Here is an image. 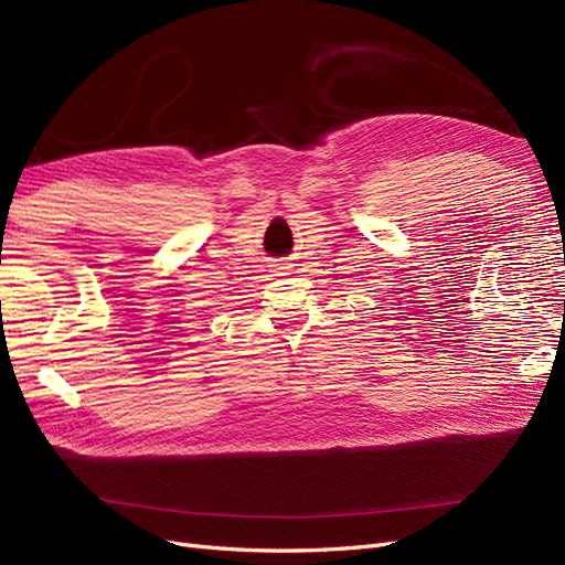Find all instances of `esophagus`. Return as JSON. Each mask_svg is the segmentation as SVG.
<instances>
[{
  "instance_id": "obj_1",
  "label": "esophagus",
  "mask_w": 565,
  "mask_h": 565,
  "mask_svg": "<svg viewBox=\"0 0 565 565\" xmlns=\"http://www.w3.org/2000/svg\"><path fill=\"white\" fill-rule=\"evenodd\" d=\"M287 268H289V264H278L276 273H287Z\"/></svg>"
}]
</instances>
